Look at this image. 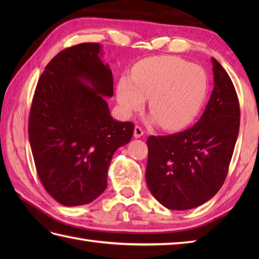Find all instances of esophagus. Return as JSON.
<instances>
[{"instance_id": "esophagus-1", "label": "esophagus", "mask_w": 259, "mask_h": 259, "mask_svg": "<svg viewBox=\"0 0 259 259\" xmlns=\"http://www.w3.org/2000/svg\"><path fill=\"white\" fill-rule=\"evenodd\" d=\"M144 134H145V131L142 130L141 126H139V125H136V126H135L134 136L136 137V138H141V137L144 136Z\"/></svg>"}]
</instances>
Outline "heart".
<instances>
[{"instance_id": "1", "label": "heart", "mask_w": 259, "mask_h": 259, "mask_svg": "<svg viewBox=\"0 0 259 259\" xmlns=\"http://www.w3.org/2000/svg\"><path fill=\"white\" fill-rule=\"evenodd\" d=\"M207 74L199 65L161 56L137 63L129 76H121L117 100L122 114L129 117L148 100V109L166 130L189 124L200 111L207 96Z\"/></svg>"}]
</instances>
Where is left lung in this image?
Instances as JSON below:
<instances>
[{
  "mask_svg": "<svg viewBox=\"0 0 259 259\" xmlns=\"http://www.w3.org/2000/svg\"><path fill=\"white\" fill-rule=\"evenodd\" d=\"M213 90L199 121L183 133L147 140L146 180L168 209L188 210L208 201L228 172L239 131V103L228 73L211 58Z\"/></svg>",
  "mask_w": 259,
  "mask_h": 259,
  "instance_id": "obj_1",
  "label": "left lung"
}]
</instances>
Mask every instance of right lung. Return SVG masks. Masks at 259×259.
<instances>
[{
  "label": "right lung",
  "instance_id": "add662e5",
  "mask_svg": "<svg viewBox=\"0 0 259 259\" xmlns=\"http://www.w3.org/2000/svg\"><path fill=\"white\" fill-rule=\"evenodd\" d=\"M99 43L58 53L43 71L33 97L29 139L46 190L61 205L93 201L107 188L113 153L133 138V122L114 120L106 98L113 78Z\"/></svg>",
  "mask_w": 259,
  "mask_h": 259
}]
</instances>
